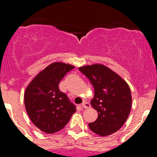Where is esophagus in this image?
Here are the masks:
<instances>
[{
  "label": "esophagus",
  "mask_w": 157,
  "mask_h": 157,
  "mask_svg": "<svg viewBox=\"0 0 157 157\" xmlns=\"http://www.w3.org/2000/svg\"><path fill=\"white\" fill-rule=\"evenodd\" d=\"M82 106L84 108V109H89L90 106H91V105H90V104L89 103V102H83L82 103Z\"/></svg>",
  "instance_id": "obj_1"
}]
</instances>
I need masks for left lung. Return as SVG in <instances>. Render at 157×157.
I'll list each match as a JSON object with an SVG mask.
<instances>
[{"instance_id":"1","label":"left lung","mask_w":157,"mask_h":157,"mask_svg":"<svg viewBox=\"0 0 157 157\" xmlns=\"http://www.w3.org/2000/svg\"><path fill=\"white\" fill-rule=\"evenodd\" d=\"M79 70L94 89L91 105L98 117L89 124L90 129L101 136L113 134L124 125L131 112L132 97L128 84L102 64L84 66Z\"/></svg>"}]
</instances>
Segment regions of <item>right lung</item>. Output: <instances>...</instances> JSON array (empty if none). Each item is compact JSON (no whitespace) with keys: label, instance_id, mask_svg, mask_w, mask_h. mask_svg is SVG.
I'll return each mask as SVG.
<instances>
[{"label":"right lung","instance_id":"right-lung-1","mask_svg":"<svg viewBox=\"0 0 157 157\" xmlns=\"http://www.w3.org/2000/svg\"><path fill=\"white\" fill-rule=\"evenodd\" d=\"M75 66L55 62L32 79L25 90L24 103L31 121L46 134H53L66 126L76 107L59 89V83Z\"/></svg>","mask_w":157,"mask_h":157}]
</instances>
